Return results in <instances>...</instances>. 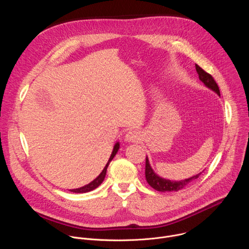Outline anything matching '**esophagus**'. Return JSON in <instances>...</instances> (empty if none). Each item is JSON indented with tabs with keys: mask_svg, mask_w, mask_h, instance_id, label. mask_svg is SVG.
Returning <instances> with one entry per match:
<instances>
[{
	"mask_svg": "<svg viewBox=\"0 0 249 249\" xmlns=\"http://www.w3.org/2000/svg\"><path fill=\"white\" fill-rule=\"evenodd\" d=\"M125 140L127 142H138L140 140V135L135 131H130L125 135Z\"/></svg>",
	"mask_w": 249,
	"mask_h": 249,
	"instance_id": "1",
	"label": "esophagus"
}]
</instances>
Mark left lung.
Returning <instances> with one entry per match:
<instances>
[{
    "label": "left lung",
    "instance_id": "left-lung-1",
    "mask_svg": "<svg viewBox=\"0 0 249 249\" xmlns=\"http://www.w3.org/2000/svg\"><path fill=\"white\" fill-rule=\"evenodd\" d=\"M196 67V71L198 73V76H199V79L202 83H204V85L209 88L210 89L214 90L217 94L221 95L220 94V89H219V87L216 83V81L214 80V78H213L210 74H208L207 72H205V71L199 67L198 65H195ZM145 173H146V179L148 181V183L154 188L156 189L157 191H160V192H167V191H178L182 188H184L185 186H187L188 184H190L193 180L197 179L198 177L200 176V173L190 177V178H187V179H184V180H180V181H171V180H168V179H164V178H161V177H160L159 175H157L153 168L151 167L150 165V162H149V160H148V157L146 158V170H145Z\"/></svg>",
    "mask_w": 249,
    "mask_h": 249
}]
</instances>
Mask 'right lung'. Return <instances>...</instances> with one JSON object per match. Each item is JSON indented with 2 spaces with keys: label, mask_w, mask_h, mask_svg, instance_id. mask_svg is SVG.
<instances>
[{
  "label": "right lung",
  "mask_w": 249,
  "mask_h": 249,
  "mask_svg": "<svg viewBox=\"0 0 249 249\" xmlns=\"http://www.w3.org/2000/svg\"><path fill=\"white\" fill-rule=\"evenodd\" d=\"M119 147H120L119 143H116L115 146H114V148H113L112 154H111V156H110V158H109L107 163H106V165L104 166V168H103V170L101 171V173L96 177V178H95L93 181H91L90 183H89V184H87V185H85V186H83V187H80V188H77V189H72V190H70V191H71V192H74V193H87V192H89V191L95 189L96 187H98V186L102 183V181L104 180V177H105V175H106V170H107V167H108L110 161L113 160V158H114L115 155L117 154V152H118V150H119Z\"/></svg>",
  "instance_id": "obj_1"
}]
</instances>
